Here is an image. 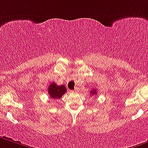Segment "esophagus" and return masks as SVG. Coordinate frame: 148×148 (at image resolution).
<instances>
[{"label": "esophagus", "mask_w": 148, "mask_h": 148, "mask_svg": "<svg viewBox=\"0 0 148 148\" xmlns=\"http://www.w3.org/2000/svg\"><path fill=\"white\" fill-rule=\"evenodd\" d=\"M73 92H77V90H73Z\"/></svg>", "instance_id": "34e87169"}]
</instances>
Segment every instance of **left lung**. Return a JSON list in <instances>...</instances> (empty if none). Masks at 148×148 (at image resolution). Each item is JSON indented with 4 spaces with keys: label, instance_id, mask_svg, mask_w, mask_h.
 <instances>
[{
    "label": "left lung",
    "instance_id": "8db88e82",
    "mask_svg": "<svg viewBox=\"0 0 148 148\" xmlns=\"http://www.w3.org/2000/svg\"><path fill=\"white\" fill-rule=\"evenodd\" d=\"M90 94H92V95H95V94H97V90H96L95 88L93 89V90L90 91Z\"/></svg>",
    "mask_w": 148,
    "mask_h": 148
}]
</instances>
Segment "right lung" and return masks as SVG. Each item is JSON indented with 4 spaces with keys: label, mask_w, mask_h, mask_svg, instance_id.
Segmentation results:
<instances>
[{
    "label": "right lung",
    "mask_w": 148,
    "mask_h": 148,
    "mask_svg": "<svg viewBox=\"0 0 148 148\" xmlns=\"http://www.w3.org/2000/svg\"><path fill=\"white\" fill-rule=\"evenodd\" d=\"M67 91L66 86L62 85V86H58L56 83L50 84L48 88V92L49 96L51 99H60L61 97Z\"/></svg>",
    "instance_id": "1"
}]
</instances>
